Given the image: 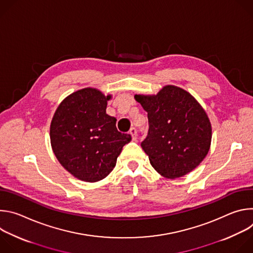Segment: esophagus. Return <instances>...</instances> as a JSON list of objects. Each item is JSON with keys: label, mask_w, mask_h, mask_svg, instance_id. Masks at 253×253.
Instances as JSON below:
<instances>
[{"label": "esophagus", "mask_w": 253, "mask_h": 253, "mask_svg": "<svg viewBox=\"0 0 253 253\" xmlns=\"http://www.w3.org/2000/svg\"><path fill=\"white\" fill-rule=\"evenodd\" d=\"M129 133L132 135L133 140H136V138H137V130H136V128L135 127H131Z\"/></svg>", "instance_id": "34e87169"}]
</instances>
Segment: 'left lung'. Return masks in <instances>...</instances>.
Wrapping results in <instances>:
<instances>
[{
    "label": "left lung",
    "instance_id": "left-lung-1",
    "mask_svg": "<svg viewBox=\"0 0 253 253\" xmlns=\"http://www.w3.org/2000/svg\"><path fill=\"white\" fill-rule=\"evenodd\" d=\"M148 113V133L141 147L166 178L181 177L209 151L211 125L199 103L186 91L165 86L157 95H135Z\"/></svg>",
    "mask_w": 253,
    "mask_h": 253
}]
</instances>
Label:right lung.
I'll return each instance as SVG.
<instances>
[{
  "label": "right lung",
  "mask_w": 253,
  "mask_h": 253,
  "mask_svg": "<svg viewBox=\"0 0 253 253\" xmlns=\"http://www.w3.org/2000/svg\"><path fill=\"white\" fill-rule=\"evenodd\" d=\"M109 99L96 89L79 90L59 105L51 123L50 138L57 159L86 182L99 181L109 174L131 140L130 134L117 130L116 118L106 114Z\"/></svg>",
  "instance_id": "right-lung-1"
}]
</instances>
